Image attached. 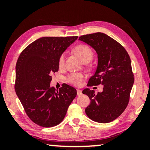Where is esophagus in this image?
Listing matches in <instances>:
<instances>
[{"instance_id": "1", "label": "esophagus", "mask_w": 150, "mask_h": 150, "mask_svg": "<svg viewBox=\"0 0 150 150\" xmlns=\"http://www.w3.org/2000/svg\"><path fill=\"white\" fill-rule=\"evenodd\" d=\"M77 95H78V96H81V95H82V91H81V90L77 89Z\"/></svg>"}]
</instances>
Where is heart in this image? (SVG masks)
Segmentation results:
<instances>
[{"mask_svg": "<svg viewBox=\"0 0 150 150\" xmlns=\"http://www.w3.org/2000/svg\"><path fill=\"white\" fill-rule=\"evenodd\" d=\"M76 52L79 54L83 62H89L93 59V53L91 49L87 45H79L75 48ZM65 61V54L61 55L59 60V64L60 66L64 64ZM83 76L81 74H71L67 78V81L72 84H77L79 81L83 79Z\"/></svg>", "mask_w": 150, "mask_h": 150, "instance_id": "obj_1", "label": "heart"}]
</instances>
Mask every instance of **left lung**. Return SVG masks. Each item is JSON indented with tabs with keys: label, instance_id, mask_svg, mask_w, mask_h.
Wrapping results in <instances>:
<instances>
[{
	"label": "left lung",
	"instance_id": "left-lung-1",
	"mask_svg": "<svg viewBox=\"0 0 150 150\" xmlns=\"http://www.w3.org/2000/svg\"><path fill=\"white\" fill-rule=\"evenodd\" d=\"M80 41L92 47L97 53L98 65L88 86L103 85V91L84 89L90 99L85 108L89 118L98 123H108L118 117L128 104L134 77L131 61L122 45L102 33L82 35Z\"/></svg>",
	"mask_w": 150,
	"mask_h": 150
}]
</instances>
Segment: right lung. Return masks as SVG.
Returning <instances> with one entry per match:
<instances>
[{
	"label": "right lung",
	"instance_id": "obj_1",
	"mask_svg": "<svg viewBox=\"0 0 150 150\" xmlns=\"http://www.w3.org/2000/svg\"><path fill=\"white\" fill-rule=\"evenodd\" d=\"M77 36L44 37L28 45L16 66L15 90L27 115L39 126L50 128L62 122L76 96L75 88L63 84L50 87L52 74L59 70V60Z\"/></svg>",
	"mask_w": 150,
	"mask_h": 150
}]
</instances>
